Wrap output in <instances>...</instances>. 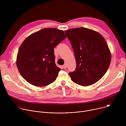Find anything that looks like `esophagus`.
Returning <instances> with one entry per match:
<instances>
[{
    "mask_svg": "<svg viewBox=\"0 0 126 126\" xmlns=\"http://www.w3.org/2000/svg\"><path fill=\"white\" fill-rule=\"evenodd\" d=\"M63 67L64 69H66L67 68V64H65L63 66Z\"/></svg>",
    "mask_w": 126,
    "mask_h": 126,
    "instance_id": "esophagus-1",
    "label": "esophagus"
}]
</instances>
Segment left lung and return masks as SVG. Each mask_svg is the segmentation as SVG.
I'll list each match as a JSON object with an SVG mask.
<instances>
[{
  "label": "left lung",
  "instance_id": "1",
  "mask_svg": "<svg viewBox=\"0 0 126 126\" xmlns=\"http://www.w3.org/2000/svg\"><path fill=\"white\" fill-rule=\"evenodd\" d=\"M65 33L74 50L76 68L69 73L71 80L83 86L91 85L106 73L111 60L108 44L99 32L84 27L70 29Z\"/></svg>",
  "mask_w": 126,
  "mask_h": 126
}]
</instances>
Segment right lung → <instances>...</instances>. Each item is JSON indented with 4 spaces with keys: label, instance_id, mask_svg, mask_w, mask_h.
Segmentation results:
<instances>
[{
    "label": "right lung",
    "instance_id": "1",
    "mask_svg": "<svg viewBox=\"0 0 126 126\" xmlns=\"http://www.w3.org/2000/svg\"><path fill=\"white\" fill-rule=\"evenodd\" d=\"M66 38L63 30L54 28H44L28 36L19 48L16 61L22 77L38 87L54 82L61 69L55 64L54 48Z\"/></svg>",
    "mask_w": 126,
    "mask_h": 126
}]
</instances>
